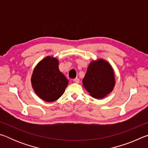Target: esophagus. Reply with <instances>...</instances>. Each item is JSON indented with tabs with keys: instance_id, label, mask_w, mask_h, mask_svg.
Instances as JSON below:
<instances>
[{
	"instance_id": "obj_1",
	"label": "esophagus",
	"mask_w": 148,
	"mask_h": 148,
	"mask_svg": "<svg viewBox=\"0 0 148 148\" xmlns=\"http://www.w3.org/2000/svg\"><path fill=\"white\" fill-rule=\"evenodd\" d=\"M73 81L75 82V83L78 84L79 82V79L78 78V77H76V78H74V79H73Z\"/></svg>"
}]
</instances>
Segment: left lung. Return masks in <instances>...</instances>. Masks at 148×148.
<instances>
[{
  "mask_svg": "<svg viewBox=\"0 0 148 148\" xmlns=\"http://www.w3.org/2000/svg\"><path fill=\"white\" fill-rule=\"evenodd\" d=\"M82 82L85 89L92 97L104 98L113 90L115 86L113 69L103 59L92 61Z\"/></svg>",
  "mask_w": 148,
  "mask_h": 148,
  "instance_id": "left-lung-1",
  "label": "left lung"
}]
</instances>
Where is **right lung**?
Segmentation results:
<instances>
[{"label":"right lung","instance_id":"1","mask_svg":"<svg viewBox=\"0 0 148 148\" xmlns=\"http://www.w3.org/2000/svg\"><path fill=\"white\" fill-rule=\"evenodd\" d=\"M59 61L46 57L36 65L31 77L34 92L41 99L53 102L64 93L69 81L59 71Z\"/></svg>","mask_w":148,"mask_h":148}]
</instances>
